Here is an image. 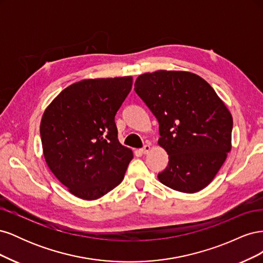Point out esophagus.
Listing matches in <instances>:
<instances>
[{"label": "esophagus", "mask_w": 263, "mask_h": 263, "mask_svg": "<svg viewBox=\"0 0 263 263\" xmlns=\"http://www.w3.org/2000/svg\"><path fill=\"white\" fill-rule=\"evenodd\" d=\"M150 150H151V146H150V145H146V146H144V148H141V149H140L141 154H144V155L149 154V153H150Z\"/></svg>", "instance_id": "1"}]
</instances>
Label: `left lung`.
Returning <instances> with one entry per match:
<instances>
[{
	"instance_id": "obj_1",
	"label": "left lung",
	"mask_w": 263,
	"mask_h": 263,
	"mask_svg": "<svg viewBox=\"0 0 263 263\" xmlns=\"http://www.w3.org/2000/svg\"><path fill=\"white\" fill-rule=\"evenodd\" d=\"M135 91L159 122L169 164L162 184L192 194L208 186L232 150L233 116L203 78L189 71L140 74Z\"/></svg>"
}]
</instances>
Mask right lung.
I'll return each instance as SVG.
<instances>
[{"label":"right lung","instance_id":"right-lung-1","mask_svg":"<svg viewBox=\"0 0 263 263\" xmlns=\"http://www.w3.org/2000/svg\"><path fill=\"white\" fill-rule=\"evenodd\" d=\"M132 85L133 77L85 79L62 90L45 109L46 163L79 198L98 200L124 179L133 150L119 142L114 118Z\"/></svg>","mask_w":263,"mask_h":263}]
</instances>
